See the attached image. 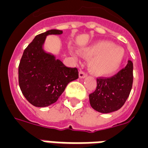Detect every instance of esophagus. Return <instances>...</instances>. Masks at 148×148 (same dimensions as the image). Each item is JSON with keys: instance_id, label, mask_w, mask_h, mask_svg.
I'll return each instance as SVG.
<instances>
[{"instance_id": "34e87169", "label": "esophagus", "mask_w": 148, "mask_h": 148, "mask_svg": "<svg viewBox=\"0 0 148 148\" xmlns=\"http://www.w3.org/2000/svg\"><path fill=\"white\" fill-rule=\"evenodd\" d=\"M79 78L80 79H83L85 78V77H86V74L84 72H83V71H80L79 73Z\"/></svg>"}]
</instances>
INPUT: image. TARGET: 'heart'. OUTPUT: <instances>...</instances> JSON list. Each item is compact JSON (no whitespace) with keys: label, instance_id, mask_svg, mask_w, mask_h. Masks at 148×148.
I'll return each mask as SVG.
<instances>
[{"label":"heart","instance_id":"b5f03b06","mask_svg":"<svg viewBox=\"0 0 148 148\" xmlns=\"http://www.w3.org/2000/svg\"><path fill=\"white\" fill-rule=\"evenodd\" d=\"M83 57L90 58V72L99 76H107L115 73L124 58V51L108 41H100L80 51Z\"/></svg>","mask_w":148,"mask_h":148}]
</instances>
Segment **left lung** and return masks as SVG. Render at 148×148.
<instances>
[{"label":"left lung","mask_w":148,"mask_h":148,"mask_svg":"<svg viewBox=\"0 0 148 148\" xmlns=\"http://www.w3.org/2000/svg\"><path fill=\"white\" fill-rule=\"evenodd\" d=\"M133 62L111 78L97 79V88L89 95L90 106L97 112L110 113L123 107L133 86Z\"/></svg>","instance_id":"8db88e82"}]
</instances>
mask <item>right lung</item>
<instances>
[{
	"label": "right lung",
	"instance_id": "right-lung-1",
	"mask_svg": "<svg viewBox=\"0 0 148 148\" xmlns=\"http://www.w3.org/2000/svg\"><path fill=\"white\" fill-rule=\"evenodd\" d=\"M51 29L35 36L25 49L18 65V84L25 99L35 107H47L56 102L68 83L79 77L76 68L66 67L54 54L44 51L48 35H61Z\"/></svg>",
	"mask_w": 148,
	"mask_h": 148
}]
</instances>
